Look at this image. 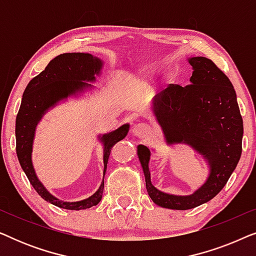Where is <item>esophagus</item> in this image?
Wrapping results in <instances>:
<instances>
[{"instance_id":"1","label":"esophagus","mask_w":256,"mask_h":256,"mask_svg":"<svg viewBox=\"0 0 256 256\" xmlns=\"http://www.w3.org/2000/svg\"><path fill=\"white\" fill-rule=\"evenodd\" d=\"M149 130V126L146 124H138L134 126V128H132V134L138 136V138H143V136L148 134Z\"/></svg>"}]
</instances>
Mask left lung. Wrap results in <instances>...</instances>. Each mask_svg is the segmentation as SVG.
<instances>
[{"label":"left lung","mask_w":256,"mask_h":256,"mask_svg":"<svg viewBox=\"0 0 256 256\" xmlns=\"http://www.w3.org/2000/svg\"><path fill=\"white\" fill-rule=\"evenodd\" d=\"M194 68L186 86L170 84L154 98V113L168 144L186 143L208 162L210 174L190 196L157 190L150 180V150L138 146L148 194L156 205L190 210L214 198L236 168L242 152L244 124L236 94L227 76L205 57L188 59Z\"/></svg>","instance_id":"left-lung-1"}]
</instances>
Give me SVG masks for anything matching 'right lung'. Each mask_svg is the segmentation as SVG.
<instances>
[{"mask_svg":"<svg viewBox=\"0 0 256 256\" xmlns=\"http://www.w3.org/2000/svg\"><path fill=\"white\" fill-rule=\"evenodd\" d=\"M102 60L90 54H62L52 59L44 71L31 79L23 93L18 114L16 118V152L20 164L26 172L30 184L44 200L60 208L86 210L99 204L104 194V180L100 188L90 198L80 202H62L52 196L40 183L34 172L31 152L36 126L48 108L68 96L84 90L92 85L86 82H94L100 74ZM129 124H124L116 130L99 136L104 142V177L107 169L110 150L115 143L126 138Z\"/></svg>","mask_w":256,"mask_h":256,"instance_id":"obj_1","label":"right lung"}]
</instances>
